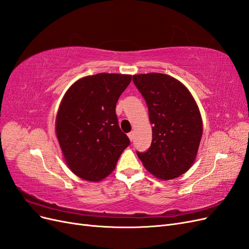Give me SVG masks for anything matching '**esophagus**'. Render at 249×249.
Instances as JSON below:
<instances>
[{
  "label": "esophagus",
  "mask_w": 249,
  "mask_h": 249,
  "mask_svg": "<svg viewBox=\"0 0 249 249\" xmlns=\"http://www.w3.org/2000/svg\"><path fill=\"white\" fill-rule=\"evenodd\" d=\"M127 136H129V138H130L131 141H133V139H134V133H133V132H130L129 134H127Z\"/></svg>",
  "instance_id": "obj_1"
}]
</instances>
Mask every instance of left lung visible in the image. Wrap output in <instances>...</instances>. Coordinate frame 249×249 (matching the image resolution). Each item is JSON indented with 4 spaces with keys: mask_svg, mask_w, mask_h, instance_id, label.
Instances as JSON below:
<instances>
[{
    "mask_svg": "<svg viewBox=\"0 0 249 249\" xmlns=\"http://www.w3.org/2000/svg\"><path fill=\"white\" fill-rule=\"evenodd\" d=\"M133 82L144 97L153 124L152 144L145 153L137 152L138 158L160 179L184 175L192 166L202 135V120L193 96L168 74H135Z\"/></svg>",
    "mask_w": 249,
    "mask_h": 249,
    "instance_id": "left-lung-1",
    "label": "left lung"
}]
</instances>
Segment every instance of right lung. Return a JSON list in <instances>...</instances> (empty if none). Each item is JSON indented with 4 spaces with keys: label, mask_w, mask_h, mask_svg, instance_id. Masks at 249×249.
<instances>
[{
    "label": "right lung",
    "mask_w": 249,
    "mask_h": 249,
    "mask_svg": "<svg viewBox=\"0 0 249 249\" xmlns=\"http://www.w3.org/2000/svg\"><path fill=\"white\" fill-rule=\"evenodd\" d=\"M131 80V74L101 72L78 80L64 94L56 135L67 166L79 178L99 182L108 177L130 145L115 108Z\"/></svg>",
    "instance_id": "obj_1"
}]
</instances>
